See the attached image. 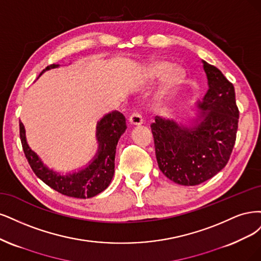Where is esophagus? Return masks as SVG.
I'll return each mask as SVG.
<instances>
[{"label":"esophagus","mask_w":261,"mask_h":261,"mask_svg":"<svg viewBox=\"0 0 261 261\" xmlns=\"http://www.w3.org/2000/svg\"><path fill=\"white\" fill-rule=\"evenodd\" d=\"M129 122H130L132 125H140V124L143 123L142 116H141L140 113H138V111H136V109H134L132 115L130 116Z\"/></svg>","instance_id":"obj_1"}]
</instances>
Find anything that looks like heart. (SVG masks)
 Masks as SVG:
<instances>
[{"mask_svg": "<svg viewBox=\"0 0 261 261\" xmlns=\"http://www.w3.org/2000/svg\"><path fill=\"white\" fill-rule=\"evenodd\" d=\"M170 68V64L167 62H155L147 67V72L149 75H159ZM184 77V71L180 67H173L168 72L164 81V87L162 90V96L171 93V92L182 82Z\"/></svg>", "mask_w": 261, "mask_h": 261, "instance_id": "1", "label": "heart"}]
</instances>
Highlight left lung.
Listing matches in <instances>:
<instances>
[{
    "instance_id": "left-lung-1",
    "label": "left lung",
    "mask_w": 261,
    "mask_h": 261,
    "mask_svg": "<svg viewBox=\"0 0 261 261\" xmlns=\"http://www.w3.org/2000/svg\"><path fill=\"white\" fill-rule=\"evenodd\" d=\"M201 63L208 90L191 125L161 117L150 124L159 169L181 186H197L221 171L237 140L240 113L234 87L217 67Z\"/></svg>"
}]
</instances>
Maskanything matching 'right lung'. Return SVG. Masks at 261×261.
<instances>
[{
  "label": "right lung",
  "instance_id": "right-lung-1",
  "mask_svg": "<svg viewBox=\"0 0 261 261\" xmlns=\"http://www.w3.org/2000/svg\"><path fill=\"white\" fill-rule=\"evenodd\" d=\"M58 66L60 65H49L42 72L57 68ZM125 129L127 124L121 113L115 111L105 115L96 125V140L98 143L96 155L86 168L65 175L47 168L29 147L26 131L22 122L19 121L22 149L33 172L49 188L63 195L75 198L93 197L107 189L115 172L117 143Z\"/></svg>",
  "mask_w": 261,
  "mask_h": 261
}]
</instances>
